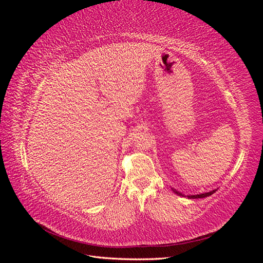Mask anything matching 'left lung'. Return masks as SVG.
Listing matches in <instances>:
<instances>
[{
    "label": "left lung",
    "mask_w": 263,
    "mask_h": 263,
    "mask_svg": "<svg viewBox=\"0 0 263 263\" xmlns=\"http://www.w3.org/2000/svg\"><path fill=\"white\" fill-rule=\"evenodd\" d=\"M173 190V192L176 193V194H178V195H182V196H184V194H182V193H180L179 191H177V190H174V189H172ZM216 192V190H213V191H210V192H206V193H201V194H196V195H187V197L189 198H203V197H208V196H210V195H212L213 193H215Z\"/></svg>",
    "instance_id": "1"
}]
</instances>
